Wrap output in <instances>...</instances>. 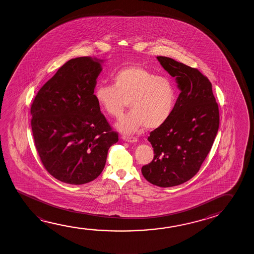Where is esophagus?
Masks as SVG:
<instances>
[{
  "mask_svg": "<svg viewBox=\"0 0 254 254\" xmlns=\"http://www.w3.org/2000/svg\"><path fill=\"white\" fill-rule=\"evenodd\" d=\"M122 138L125 141L129 142V143H134V142L138 141V138H136V137H133V136H125V135Z\"/></svg>",
  "mask_w": 254,
  "mask_h": 254,
  "instance_id": "1",
  "label": "esophagus"
}]
</instances>
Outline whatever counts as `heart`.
<instances>
[{"label": "heart", "instance_id": "obj_1", "mask_svg": "<svg viewBox=\"0 0 254 254\" xmlns=\"http://www.w3.org/2000/svg\"><path fill=\"white\" fill-rule=\"evenodd\" d=\"M113 85L99 84L94 91L99 108L108 116H120L126 107L130 111L122 116L116 128L123 133H134L143 126L159 127L169 119L176 102L172 81L157 76L138 65H129L112 75Z\"/></svg>", "mask_w": 254, "mask_h": 254}]
</instances>
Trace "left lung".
<instances>
[{"label": "left lung", "instance_id": "8db88e82", "mask_svg": "<svg viewBox=\"0 0 254 254\" xmlns=\"http://www.w3.org/2000/svg\"><path fill=\"white\" fill-rule=\"evenodd\" d=\"M157 60L181 90L172 115L148 137L154 159L142 174L162 188L190 181L211 150L219 126V113L211 83L198 69L167 57Z\"/></svg>", "mask_w": 254, "mask_h": 254}]
</instances>
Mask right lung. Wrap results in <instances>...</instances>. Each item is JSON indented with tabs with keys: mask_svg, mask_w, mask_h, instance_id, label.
Masks as SVG:
<instances>
[{
	"mask_svg": "<svg viewBox=\"0 0 254 254\" xmlns=\"http://www.w3.org/2000/svg\"><path fill=\"white\" fill-rule=\"evenodd\" d=\"M101 62L90 57L67 61L31 106L40 159L52 176L67 184L82 185L98 178L109 147L118 141L95 99Z\"/></svg>",
	"mask_w": 254,
	"mask_h": 254,
	"instance_id": "1",
	"label": "right lung"
}]
</instances>
